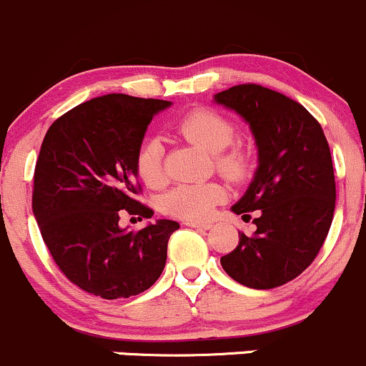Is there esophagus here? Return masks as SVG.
Returning <instances> with one entry per match:
<instances>
[{"label":"esophagus","instance_id":"esophagus-1","mask_svg":"<svg viewBox=\"0 0 366 366\" xmlns=\"http://www.w3.org/2000/svg\"><path fill=\"white\" fill-rule=\"evenodd\" d=\"M186 227H191V228H197V230H209L212 224L210 223H197V221H187Z\"/></svg>","mask_w":366,"mask_h":366}]
</instances>
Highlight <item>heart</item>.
<instances>
[{"instance_id":"1","label":"heart","mask_w":366,"mask_h":366,"mask_svg":"<svg viewBox=\"0 0 366 366\" xmlns=\"http://www.w3.org/2000/svg\"><path fill=\"white\" fill-rule=\"evenodd\" d=\"M177 131L194 145L214 154L216 168L230 180H242L249 172L252 156L241 147H230L235 138V125L230 118L209 108L193 109L177 124ZM136 169L149 187L164 184L162 145L157 138H147L136 156ZM227 191L219 182L180 184L164 197V210L187 221H202L224 200Z\"/></svg>"}]
</instances>
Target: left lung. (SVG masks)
I'll list each match as a JSON object with an SVG mask.
<instances>
[{"label": "left lung", "instance_id": "left-lung-1", "mask_svg": "<svg viewBox=\"0 0 366 366\" xmlns=\"http://www.w3.org/2000/svg\"><path fill=\"white\" fill-rule=\"evenodd\" d=\"M249 125L258 166L241 200L232 205L253 235L221 257L224 272L241 285L265 290L301 274L322 248L333 221L337 187L330 145L319 122L287 95L237 84L214 95Z\"/></svg>", "mask_w": 366, "mask_h": 366}]
</instances>
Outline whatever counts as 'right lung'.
Returning a JSON list of instances; mask_svg holds the SVG:
<instances>
[{"instance_id": "1", "label": "right lung", "mask_w": 366, "mask_h": 366, "mask_svg": "<svg viewBox=\"0 0 366 366\" xmlns=\"http://www.w3.org/2000/svg\"><path fill=\"white\" fill-rule=\"evenodd\" d=\"M172 102L108 94L58 118L35 166L33 214L65 276L102 299L131 297L156 283L168 239L179 228L157 219L139 232L118 224L122 210L152 217L136 200V156L152 118Z\"/></svg>"}]
</instances>
